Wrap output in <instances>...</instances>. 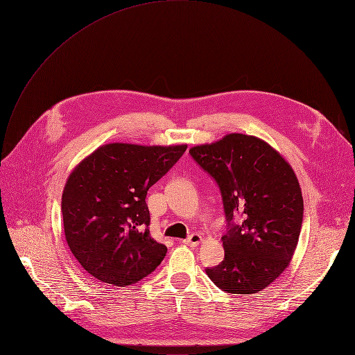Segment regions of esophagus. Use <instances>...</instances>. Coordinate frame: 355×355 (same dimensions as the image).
<instances>
[{
	"label": "esophagus",
	"mask_w": 355,
	"mask_h": 355,
	"mask_svg": "<svg viewBox=\"0 0 355 355\" xmlns=\"http://www.w3.org/2000/svg\"><path fill=\"white\" fill-rule=\"evenodd\" d=\"M200 241H202V235H200V234H196V232L191 234L187 240H184V243H185L187 245H191V247H196Z\"/></svg>",
	"instance_id": "34e87169"
}]
</instances>
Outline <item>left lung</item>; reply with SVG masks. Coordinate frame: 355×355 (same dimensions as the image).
<instances>
[{
    "label": "left lung",
    "instance_id": "obj_1",
    "mask_svg": "<svg viewBox=\"0 0 355 355\" xmlns=\"http://www.w3.org/2000/svg\"><path fill=\"white\" fill-rule=\"evenodd\" d=\"M189 155L216 181L227 221L224 259L206 275L225 293L262 291L290 265L300 239L304 200L293 168L270 145L243 134Z\"/></svg>",
    "mask_w": 355,
    "mask_h": 355
}]
</instances>
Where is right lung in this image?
<instances>
[{
    "label": "right lung",
    "instance_id": "1",
    "mask_svg": "<svg viewBox=\"0 0 355 355\" xmlns=\"http://www.w3.org/2000/svg\"><path fill=\"white\" fill-rule=\"evenodd\" d=\"M185 150L187 145L108 144L72 171L61 202L65 239L92 277L125 287L162 263L167 247L152 239L145 199Z\"/></svg>",
    "mask_w": 355,
    "mask_h": 355
}]
</instances>
